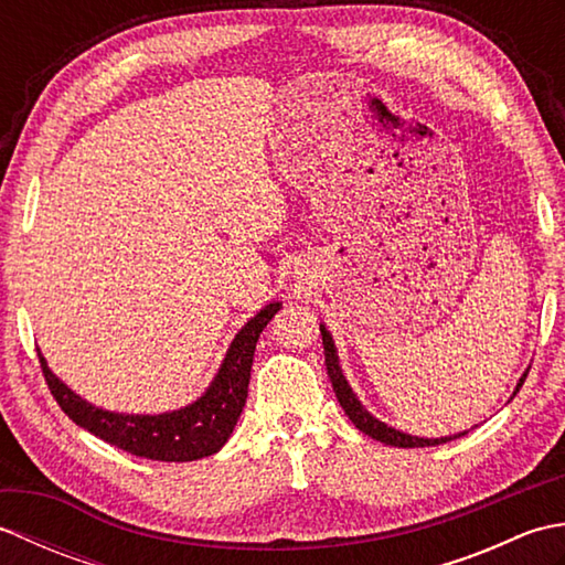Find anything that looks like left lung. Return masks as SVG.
<instances>
[{"label":"left lung","instance_id":"obj_1","mask_svg":"<svg viewBox=\"0 0 565 565\" xmlns=\"http://www.w3.org/2000/svg\"><path fill=\"white\" fill-rule=\"evenodd\" d=\"M320 334H322V347H326V364H328V376L332 381V388H334V395H338L340 405L344 407V413L350 415L352 423L356 425V429H362L364 435H369L371 439L376 441H383V444H391V447H403V449H415V447H435V444H444V441H451L456 437H463L466 431H461V435H454V437H441V439H423V437H411V435H403V431L393 429L388 425L379 423L376 417H371L364 405L356 401V395L352 393L350 383H347V379L342 376V369H340V362H338V354H334V344H332V338L330 332L320 326ZM530 374V371H526ZM526 374L522 376V381L518 383V391L522 388V383L526 379ZM514 391V393H518Z\"/></svg>","mask_w":565,"mask_h":565}]
</instances>
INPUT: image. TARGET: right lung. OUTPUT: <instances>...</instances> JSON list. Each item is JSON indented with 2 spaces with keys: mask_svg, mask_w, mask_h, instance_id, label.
I'll return each instance as SVG.
<instances>
[{
  "mask_svg": "<svg viewBox=\"0 0 565 565\" xmlns=\"http://www.w3.org/2000/svg\"><path fill=\"white\" fill-rule=\"evenodd\" d=\"M279 303H269L252 318L247 326L235 334L231 350L225 354V362L218 376L211 383V388L201 395L196 403H191L182 411L164 415H118L106 413L102 407H94L79 395L72 393L63 381L53 376L45 359H41V369L47 388L53 398L63 407V413L92 431L94 437L114 444L134 456L152 461H196L203 456L218 451L227 437L233 435L237 417L243 413L247 401V383L252 356L262 330L276 316Z\"/></svg>",
  "mask_w": 565,
  "mask_h": 565,
  "instance_id": "obj_1",
  "label": "right lung"
}]
</instances>
